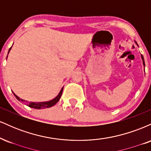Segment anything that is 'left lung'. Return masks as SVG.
Returning a JSON list of instances; mask_svg holds the SVG:
<instances>
[{
  "label": "left lung",
  "mask_w": 151,
  "mask_h": 151,
  "mask_svg": "<svg viewBox=\"0 0 151 151\" xmlns=\"http://www.w3.org/2000/svg\"><path fill=\"white\" fill-rule=\"evenodd\" d=\"M141 58H142V60H143V65H144V66H145V62H144V58H143V55H141Z\"/></svg>",
  "instance_id": "left-lung-1"
}]
</instances>
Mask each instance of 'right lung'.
Returning <instances> with one entry per match:
<instances>
[{
  "label": "right lung",
  "mask_w": 151,
  "mask_h": 151,
  "mask_svg": "<svg viewBox=\"0 0 151 151\" xmlns=\"http://www.w3.org/2000/svg\"><path fill=\"white\" fill-rule=\"evenodd\" d=\"M10 49H11V47L10 48L9 51L10 50ZM62 91H63V88H62V89L60 90V93H59V94L58 95V96H57L55 99H53L52 100H51V101H45V102H28L27 106H28L29 107H31V108H33L35 109L50 108V107L56 104L59 101V100H60V99L62 96ZM13 94L15 95V96L16 97V99L18 100V101H24V100H22V99H21L19 98L18 96H17V95H15L14 93H13Z\"/></svg>",
  "instance_id": "1"
}]
</instances>
